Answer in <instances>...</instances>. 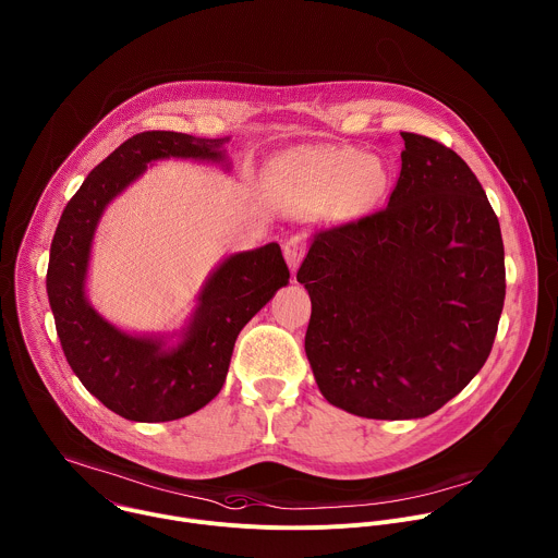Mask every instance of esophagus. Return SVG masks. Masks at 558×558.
<instances>
[{"instance_id": "esophagus-1", "label": "esophagus", "mask_w": 558, "mask_h": 558, "mask_svg": "<svg viewBox=\"0 0 558 558\" xmlns=\"http://www.w3.org/2000/svg\"><path fill=\"white\" fill-rule=\"evenodd\" d=\"M304 252H306V239L304 234H293L287 239L284 243V258H287V265L291 267V271L295 274L302 258H304Z\"/></svg>"}]
</instances>
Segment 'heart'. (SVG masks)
Returning <instances> with one entry per match:
<instances>
[{"mask_svg": "<svg viewBox=\"0 0 558 558\" xmlns=\"http://www.w3.org/2000/svg\"><path fill=\"white\" fill-rule=\"evenodd\" d=\"M267 172L293 206L308 210L332 204L345 215H361L388 189L386 166L354 148L295 146L276 155Z\"/></svg>", "mask_w": 558, "mask_h": 558, "instance_id": "heart-1", "label": "heart"}]
</instances>
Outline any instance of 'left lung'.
I'll return each mask as SVG.
<instances>
[{
    "label": "left lung",
    "mask_w": 558,
    "mask_h": 558,
    "mask_svg": "<svg viewBox=\"0 0 558 558\" xmlns=\"http://www.w3.org/2000/svg\"><path fill=\"white\" fill-rule=\"evenodd\" d=\"M401 137L388 208L319 230L298 271L319 392L377 421L423 418L460 395L490 354L506 295L482 183L445 144Z\"/></svg>",
    "instance_id": "obj_1"
}]
</instances>
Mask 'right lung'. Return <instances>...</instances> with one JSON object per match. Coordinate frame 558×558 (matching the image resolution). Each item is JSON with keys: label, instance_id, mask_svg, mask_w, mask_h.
I'll list each match as a JSON object with an SVG mask.
<instances>
[{"label": "right lung", "instance_id": "obj_1", "mask_svg": "<svg viewBox=\"0 0 558 558\" xmlns=\"http://www.w3.org/2000/svg\"><path fill=\"white\" fill-rule=\"evenodd\" d=\"M228 140L174 131L129 137L87 174L54 232L46 287L65 359L87 392L126 421L166 423L208 405L226 384L241 328L289 282L278 243L226 258L204 284L199 306L172 348L157 337L116 328L87 302L92 241L109 202L155 159L223 161Z\"/></svg>", "mask_w": 558, "mask_h": 558}]
</instances>
